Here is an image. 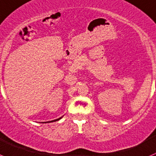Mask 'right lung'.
<instances>
[{"instance_id":"1","label":"right lung","mask_w":156,"mask_h":156,"mask_svg":"<svg viewBox=\"0 0 156 156\" xmlns=\"http://www.w3.org/2000/svg\"><path fill=\"white\" fill-rule=\"evenodd\" d=\"M62 118V116L61 117H60V118L57 119V120H51V121H47V122H43V123H51V122H55V121H57V120H61V119Z\"/></svg>"}]
</instances>
